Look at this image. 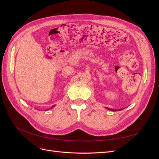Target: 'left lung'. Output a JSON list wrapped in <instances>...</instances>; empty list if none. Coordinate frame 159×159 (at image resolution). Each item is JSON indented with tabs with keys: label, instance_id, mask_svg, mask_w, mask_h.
Instances as JSON below:
<instances>
[{
	"label": "left lung",
	"instance_id": "left-lung-1",
	"mask_svg": "<svg viewBox=\"0 0 159 159\" xmlns=\"http://www.w3.org/2000/svg\"><path fill=\"white\" fill-rule=\"evenodd\" d=\"M108 110H111V111H117V110H115V109H109V108H108V107H106ZM119 110H121V109H119ZM119 110H118V111H119Z\"/></svg>",
	"mask_w": 159,
	"mask_h": 159
}]
</instances>
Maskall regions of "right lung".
I'll use <instances>...</instances> for the list:
<instances>
[{"mask_svg": "<svg viewBox=\"0 0 159 159\" xmlns=\"http://www.w3.org/2000/svg\"><path fill=\"white\" fill-rule=\"evenodd\" d=\"M53 107H54V106H53Z\"/></svg>", "mask_w": 159, "mask_h": 159, "instance_id": "1", "label": "right lung"}]
</instances>
